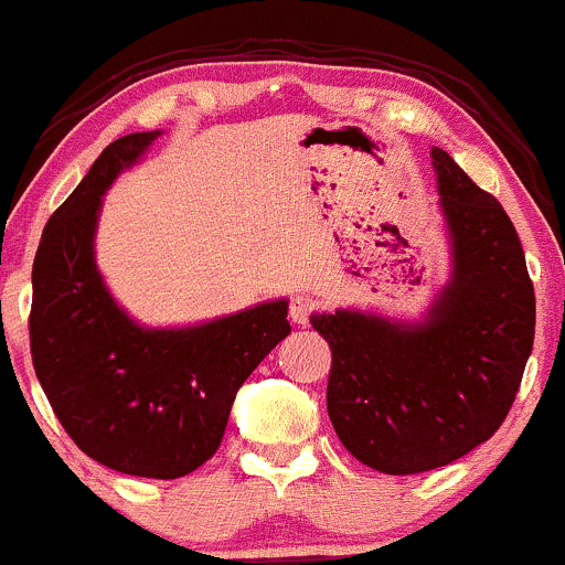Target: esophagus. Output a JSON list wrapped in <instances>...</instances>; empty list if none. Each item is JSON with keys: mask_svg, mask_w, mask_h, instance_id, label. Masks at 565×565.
Wrapping results in <instances>:
<instances>
[{"mask_svg": "<svg viewBox=\"0 0 565 565\" xmlns=\"http://www.w3.org/2000/svg\"><path fill=\"white\" fill-rule=\"evenodd\" d=\"M316 311V302L308 295H295L289 302V316H292L295 324H308L311 313Z\"/></svg>", "mask_w": 565, "mask_h": 565, "instance_id": "34e87169", "label": "esophagus"}]
</instances>
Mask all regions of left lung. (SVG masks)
<instances>
[{"label": "left lung", "mask_w": 565, "mask_h": 565, "mask_svg": "<svg viewBox=\"0 0 565 565\" xmlns=\"http://www.w3.org/2000/svg\"><path fill=\"white\" fill-rule=\"evenodd\" d=\"M454 273L420 324L313 313L332 349L327 413L340 443L383 475L445 467L504 424L534 349L536 297L501 203L434 147Z\"/></svg>", "instance_id": "1"}]
</instances>
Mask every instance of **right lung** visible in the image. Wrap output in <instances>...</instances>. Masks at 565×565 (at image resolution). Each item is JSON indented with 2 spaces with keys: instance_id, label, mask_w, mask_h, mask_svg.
Instances as JSON below:
<instances>
[{
  "instance_id": "right-lung-1",
  "label": "right lung",
  "mask_w": 565,
  "mask_h": 565,
  "mask_svg": "<svg viewBox=\"0 0 565 565\" xmlns=\"http://www.w3.org/2000/svg\"><path fill=\"white\" fill-rule=\"evenodd\" d=\"M160 131L128 134L96 158L42 231L31 270V362L55 418L93 461L177 480L216 454L244 381L292 332L287 300L179 330L122 311L96 268L102 195Z\"/></svg>"
}]
</instances>
